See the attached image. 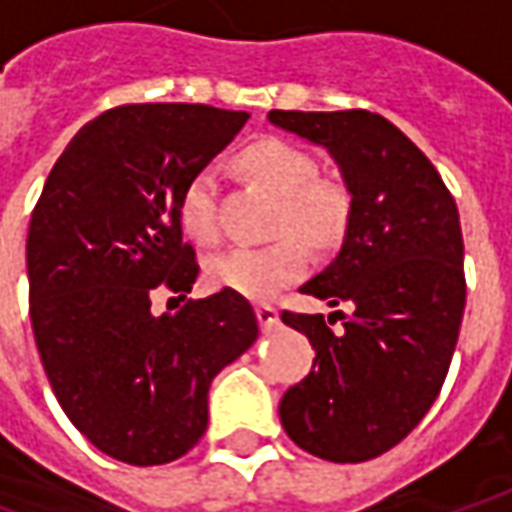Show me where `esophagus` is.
I'll return each instance as SVG.
<instances>
[{
	"label": "esophagus",
	"instance_id": "esophagus-1",
	"mask_svg": "<svg viewBox=\"0 0 512 512\" xmlns=\"http://www.w3.org/2000/svg\"><path fill=\"white\" fill-rule=\"evenodd\" d=\"M255 314H257V323H260L263 331H272V328L277 326V309L269 306V303H257Z\"/></svg>",
	"mask_w": 512,
	"mask_h": 512
}]
</instances>
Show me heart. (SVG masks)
Instances as JSON below:
<instances>
[{
    "instance_id": "b5f03b06",
    "label": "heart",
    "mask_w": 512,
    "mask_h": 512,
    "mask_svg": "<svg viewBox=\"0 0 512 512\" xmlns=\"http://www.w3.org/2000/svg\"><path fill=\"white\" fill-rule=\"evenodd\" d=\"M240 169L277 198L272 235L280 238L266 246H243L215 255L206 263V274L221 289L269 300L303 277L309 266L304 242L314 252H331L343 243L351 223V195L343 184L320 178V164L309 150L280 138H263L246 147L240 152ZM178 218L186 235L198 243L221 238L218 181L212 169H201L186 181Z\"/></svg>"
}]
</instances>
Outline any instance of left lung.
<instances>
[{
    "label": "left lung",
    "mask_w": 512,
    "mask_h": 512,
    "mask_svg": "<svg viewBox=\"0 0 512 512\" xmlns=\"http://www.w3.org/2000/svg\"><path fill=\"white\" fill-rule=\"evenodd\" d=\"M280 130L328 150L351 195L340 255L303 286L334 317L283 311L317 357L280 399L297 448L328 462H368L399 445L448 377L465 314V243L456 201L425 152L368 110H272Z\"/></svg>",
    "instance_id": "left-lung-1"
}]
</instances>
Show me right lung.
Masks as SVG:
<instances>
[{"label": "right lung", "instance_id": "obj_1", "mask_svg": "<svg viewBox=\"0 0 512 512\" xmlns=\"http://www.w3.org/2000/svg\"><path fill=\"white\" fill-rule=\"evenodd\" d=\"M249 113L124 104L84 124L47 175L27 229L30 323L67 419L127 465H167L206 431L209 385L257 340L249 300H184L198 277L178 201Z\"/></svg>", "mask_w": 512, "mask_h": 512}]
</instances>
